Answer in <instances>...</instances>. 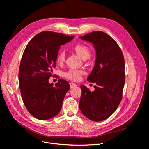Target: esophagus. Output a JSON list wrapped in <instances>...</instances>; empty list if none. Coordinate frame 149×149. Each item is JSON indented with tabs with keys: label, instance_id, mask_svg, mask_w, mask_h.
I'll use <instances>...</instances> for the list:
<instances>
[{
	"label": "esophagus",
	"instance_id": "esophagus-1",
	"mask_svg": "<svg viewBox=\"0 0 149 149\" xmlns=\"http://www.w3.org/2000/svg\"><path fill=\"white\" fill-rule=\"evenodd\" d=\"M70 85L71 88H74V87H75V86H77V85H76V84H75L74 83H70Z\"/></svg>",
	"mask_w": 149,
	"mask_h": 149
}]
</instances>
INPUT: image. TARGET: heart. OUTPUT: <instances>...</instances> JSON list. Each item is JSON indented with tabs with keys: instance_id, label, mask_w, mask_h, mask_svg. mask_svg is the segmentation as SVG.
Listing matches in <instances>:
<instances>
[{
	"instance_id": "b5f03b06",
	"label": "heart",
	"mask_w": 149,
	"mask_h": 149,
	"mask_svg": "<svg viewBox=\"0 0 149 149\" xmlns=\"http://www.w3.org/2000/svg\"><path fill=\"white\" fill-rule=\"evenodd\" d=\"M74 50L78 56H79L83 60L88 59L91 56V49L83 44L76 45L74 47ZM66 53L64 49H61L57 55V61L60 63L64 62L65 60ZM83 74V71L80 70H76L71 69L65 73V76L70 80L78 81L79 79L81 76Z\"/></svg>"
}]
</instances>
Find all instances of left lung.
I'll list each match as a JSON object with an SVG mask.
<instances>
[{"label":"left lung","instance_id":"obj_1","mask_svg":"<svg viewBox=\"0 0 149 149\" xmlns=\"http://www.w3.org/2000/svg\"><path fill=\"white\" fill-rule=\"evenodd\" d=\"M79 38L92 43L96 53L95 65L87 79L96 85L93 91L85 86H80L82 94L79 109L88 119L101 121L114 113L123 97L124 56L115 40L102 31H94Z\"/></svg>","mask_w":149,"mask_h":149}]
</instances>
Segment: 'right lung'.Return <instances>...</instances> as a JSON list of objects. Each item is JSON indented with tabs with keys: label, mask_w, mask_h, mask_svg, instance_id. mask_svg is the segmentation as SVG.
<instances>
[{
	"label": "right lung",
	"mask_w": 149,
	"mask_h": 149,
	"mask_svg": "<svg viewBox=\"0 0 149 149\" xmlns=\"http://www.w3.org/2000/svg\"><path fill=\"white\" fill-rule=\"evenodd\" d=\"M73 38L74 36L51 31H42L25 49L19 72L21 96L26 109L39 120L51 119L61 111L70 86L66 81L60 79L53 86L48 79L56 67L60 46Z\"/></svg>",
	"instance_id": "right-lung-1"
}]
</instances>
